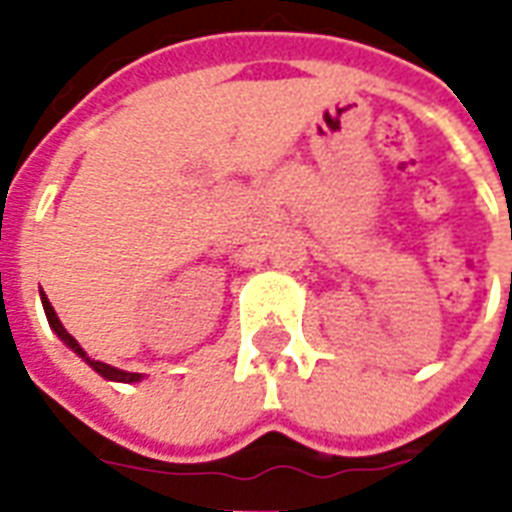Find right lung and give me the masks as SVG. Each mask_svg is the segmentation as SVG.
Instances as JSON below:
<instances>
[{
    "instance_id": "add662e5",
    "label": "right lung",
    "mask_w": 512,
    "mask_h": 512,
    "mask_svg": "<svg viewBox=\"0 0 512 512\" xmlns=\"http://www.w3.org/2000/svg\"><path fill=\"white\" fill-rule=\"evenodd\" d=\"M40 301H43V312H46V318H49L51 332L57 334L62 343L68 345L73 354L82 359L84 365L93 367L98 376L106 378V381H120V384H136V381H142V378H145L142 373H128V370H117V367L106 365V362H98V359H93V356H87V351H84L82 345L76 343V337H71V334H68V329L62 326V321L57 318V312H54V307H51V301L46 299V293H43V290H40Z\"/></svg>"
}]
</instances>
